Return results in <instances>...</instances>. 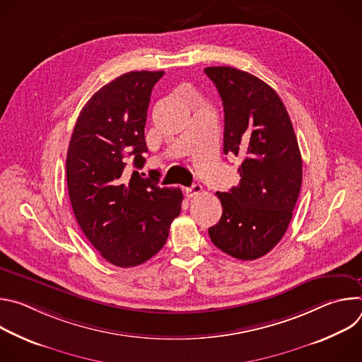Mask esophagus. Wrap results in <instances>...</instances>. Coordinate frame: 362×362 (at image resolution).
Wrapping results in <instances>:
<instances>
[{"label":"esophagus","instance_id":"34e87169","mask_svg":"<svg viewBox=\"0 0 362 362\" xmlns=\"http://www.w3.org/2000/svg\"><path fill=\"white\" fill-rule=\"evenodd\" d=\"M186 196L187 197H194V196H197V194H200L202 193V186L199 185V183H194V185H192L190 187H186Z\"/></svg>","mask_w":362,"mask_h":362}]
</instances>
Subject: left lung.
<instances>
[{
    "instance_id": "obj_1",
    "label": "left lung",
    "mask_w": 362,
    "mask_h": 362,
    "mask_svg": "<svg viewBox=\"0 0 362 362\" xmlns=\"http://www.w3.org/2000/svg\"><path fill=\"white\" fill-rule=\"evenodd\" d=\"M223 103V151L242 160L240 182L216 192L222 218L209 228L215 246L240 261L267 255L285 235L302 183L298 140L276 91L233 67H206Z\"/></svg>"
}]
</instances>
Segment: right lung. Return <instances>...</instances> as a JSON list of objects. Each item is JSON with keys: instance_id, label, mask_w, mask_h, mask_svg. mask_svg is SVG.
Returning <instances> with one entry per match:
<instances>
[{"instance_id": "obj_1", "label": "right lung", "mask_w": 362, "mask_h": 362, "mask_svg": "<svg viewBox=\"0 0 362 362\" xmlns=\"http://www.w3.org/2000/svg\"><path fill=\"white\" fill-rule=\"evenodd\" d=\"M163 74L130 71L103 86L80 112L69 144L67 187L77 223L119 268L137 267L156 255L182 209L179 187H159L156 170L151 179L139 173L146 162L150 94Z\"/></svg>"}]
</instances>
